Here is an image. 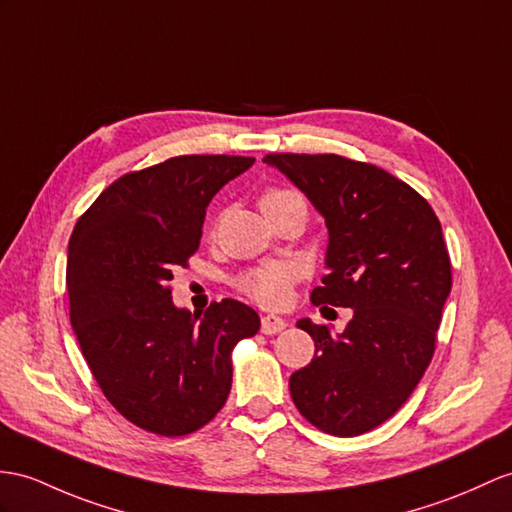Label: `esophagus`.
I'll use <instances>...</instances> for the list:
<instances>
[{
  "label": "esophagus",
  "mask_w": 512,
  "mask_h": 512,
  "mask_svg": "<svg viewBox=\"0 0 512 512\" xmlns=\"http://www.w3.org/2000/svg\"><path fill=\"white\" fill-rule=\"evenodd\" d=\"M286 328V319L278 317V315H265L263 321H260V330L265 334H278Z\"/></svg>",
  "instance_id": "esophagus-1"
}]
</instances>
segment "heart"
Instances as JSON below:
<instances>
[{
	"label": "heart",
	"instance_id": "b5f03b06",
	"mask_svg": "<svg viewBox=\"0 0 512 512\" xmlns=\"http://www.w3.org/2000/svg\"><path fill=\"white\" fill-rule=\"evenodd\" d=\"M299 197L295 191L289 189H271L263 197H260V208L269 204L282 202V199ZM299 280V267L293 263H269L252 271H245L243 276L236 280L239 291L247 297H252L254 302L263 304L267 308H280L291 302L293 297V286Z\"/></svg>",
	"mask_w": 512,
	"mask_h": 512
}]
</instances>
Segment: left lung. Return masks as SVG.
I'll return each instance as SVG.
<instances>
[{
    "label": "left lung",
    "mask_w": 512,
    "mask_h": 512,
    "mask_svg": "<svg viewBox=\"0 0 512 512\" xmlns=\"http://www.w3.org/2000/svg\"><path fill=\"white\" fill-rule=\"evenodd\" d=\"M326 219L323 284L313 304L352 308L341 334L310 319L297 328L315 358L289 380L313 426L334 436L378 428L415 391L428 369L452 265L434 210L384 169L336 154H267Z\"/></svg>",
    "instance_id": "obj_1"
}]
</instances>
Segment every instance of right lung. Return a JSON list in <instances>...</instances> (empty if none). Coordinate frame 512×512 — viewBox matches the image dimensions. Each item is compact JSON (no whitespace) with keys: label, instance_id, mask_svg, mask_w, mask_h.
I'll use <instances>...</instances> for the list:
<instances>
[{"label":"right lung","instance_id":"add662e5","mask_svg":"<svg viewBox=\"0 0 512 512\" xmlns=\"http://www.w3.org/2000/svg\"><path fill=\"white\" fill-rule=\"evenodd\" d=\"M254 165L176 156L126 173L78 219L69 241V317L106 400L147 432L184 436L226 404L232 350L260 319L236 299L178 308L173 271L199 247L206 208Z\"/></svg>","mask_w":512,"mask_h":512}]
</instances>
